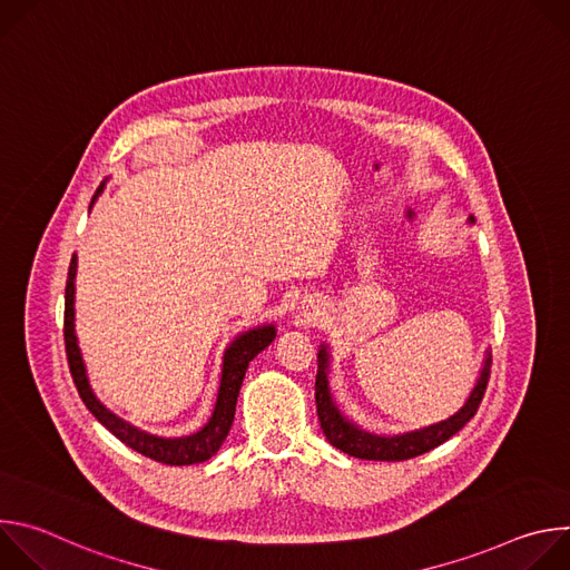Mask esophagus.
Instances as JSON below:
<instances>
[{"label": "esophagus", "instance_id": "esophagus-1", "mask_svg": "<svg viewBox=\"0 0 570 570\" xmlns=\"http://www.w3.org/2000/svg\"><path fill=\"white\" fill-rule=\"evenodd\" d=\"M311 308H315V311H317V306H315V304H313V302H311Z\"/></svg>", "mask_w": 570, "mask_h": 570}]
</instances>
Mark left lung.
Listing matches in <instances>:
<instances>
[{
    "label": "left lung",
    "instance_id": "left-lung-1",
    "mask_svg": "<svg viewBox=\"0 0 570 570\" xmlns=\"http://www.w3.org/2000/svg\"><path fill=\"white\" fill-rule=\"evenodd\" d=\"M466 223H475L473 216L466 218ZM332 367V352L330 345L322 343L317 350V376H315V405H317V417H320V429L327 435L330 444L341 449L347 455L361 458V460H409L422 453H429L431 449L440 446L449 438H453L478 411V405L482 401L487 381H490V367H492V352H484V361L480 367V376L475 379V385L471 387L466 401L462 403V409L453 413L451 417L415 429V431H405V433H370L361 429L356 422H352L341 409L334 399L332 392V379L330 370Z\"/></svg>",
    "mask_w": 570,
    "mask_h": 570
}]
</instances>
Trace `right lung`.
Instances as JSON below:
<instances>
[{
  "label": "right lung",
  "instance_id": "add662e5",
  "mask_svg": "<svg viewBox=\"0 0 570 570\" xmlns=\"http://www.w3.org/2000/svg\"><path fill=\"white\" fill-rule=\"evenodd\" d=\"M108 178L99 185L92 205L97 198L104 194ZM76 255L71 257L69 273H67V286H65V350H67V361H69V372L76 383V390L88 405V411L126 446L132 451L161 462V464H171V466H183V464H198L216 455L220 444L225 442L232 422H234V411H236V396L243 383V376H246V370L250 361L264 352L277 336L275 324H259V327H253L248 332L238 334L223 352V365H220V381H218V392L214 401V411L207 420V424L189 435H178V438H167V435H153L148 431H141L132 426L130 422L117 417L112 411H108L106 405L97 399L88 370L83 363V354H80L78 338H76Z\"/></svg>",
  "mask_w": 570,
  "mask_h": 570
}]
</instances>
